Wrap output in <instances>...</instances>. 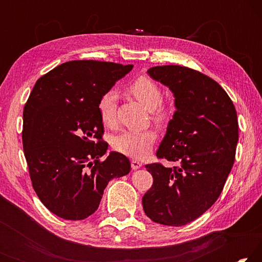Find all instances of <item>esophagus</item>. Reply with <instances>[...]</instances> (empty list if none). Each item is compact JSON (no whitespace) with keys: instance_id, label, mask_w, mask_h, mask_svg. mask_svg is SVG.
<instances>
[{"instance_id":"obj_1","label":"esophagus","mask_w":262,"mask_h":262,"mask_svg":"<svg viewBox=\"0 0 262 262\" xmlns=\"http://www.w3.org/2000/svg\"><path fill=\"white\" fill-rule=\"evenodd\" d=\"M142 166V163L136 161V159H133L132 161V168L133 170H137V168H140Z\"/></svg>"}]
</instances>
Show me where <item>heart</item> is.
Instances as JSON below:
<instances>
[{"instance_id":"heart-1","label":"heart","mask_w":262,"mask_h":262,"mask_svg":"<svg viewBox=\"0 0 262 262\" xmlns=\"http://www.w3.org/2000/svg\"><path fill=\"white\" fill-rule=\"evenodd\" d=\"M128 92L133 95L145 108L151 111L154 120L164 123L170 118V107L162 104L163 92L156 82L147 76H140L133 81L127 88ZM98 114L101 122L105 126H113L117 120V94L110 90L100 97L98 101ZM156 133L151 129L147 130H125L117 135L112 141L115 151L133 158H143L151 152Z\"/></svg>"}]
</instances>
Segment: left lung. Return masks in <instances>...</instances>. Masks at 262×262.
<instances>
[{"label":"left lung","mask_w":262,"mask_h":262,"mask_svg":"<svg viewBox=\"0 0 262 262\" xmlns=\"http://www.w3.org/2000/svg\"><path fill=\"white\" fill-rule=\"evenodd\" d=\"M148 74L176 98L177 111L156 152L176 166L145 165L154 183L142 205L151 221L181 227L209 209L223 190L236 156L237 112L224 89L198 70L171 64Z\"/></svg>","instance_id":"left-lung-1"}]
</instances>
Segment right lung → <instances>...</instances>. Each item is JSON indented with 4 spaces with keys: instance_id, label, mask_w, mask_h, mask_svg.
I'll return each instance as SVG.
<instances>
[{
    "instance_id": "obj_1",
    "label": "right lung",
    "mask_w": 262,
    "mask_h": 262,
    "mask_svg": "<svg viewBox=\"0 0 262 262\" xmlns=\"http://www.w3.org/2000/svg\"><path fill=\"white\" fill-rule=\"evenodd\" d=\"M133 69L114 62H64L38 79L23 111V149L38 198L63 220L98 209L108 181L130 171L125 155L111 152L98 101Z\"/></svg>"
}]
</instances>
